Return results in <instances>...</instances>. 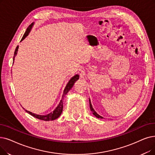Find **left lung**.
Listing matches in <instances>:
<instances>
[{
    "label": "left lung",
    "instance_id": "1",
    "mask_svg": "<svg viewBox=\"0 0 155 155\" xmlns=\"http://www.w3.org/2000/svg\"><path fill=\"white\" fill-rule=\"evenodd\" d=\"M89 104H90V109H91V110L92 111V113H93V115H94V116H95L96 117L98 118H103V117H102L101 116H100L99 115H98V114L95 111V110H94V108L92 107V104H91V102L90 99H89Z\"/></svg>",
    "mask_w": 155,
    "mask_h": 155
}]
</instances>
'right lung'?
<instances>
[{"label": "right lung", "instance_id": "obj_1", "mask_svg": "<svg viewBox=\"0 0 155 155\" xmlns=\"http://www.w3.org/2000/svg\"><path fill=\"white\" fill-rule=\"evenodd\" d=\"M33 24L34 23H31L28 27V28L26 29V32L25 33V34L23 35V37H22L21 40V42L22 41V40H23L26 37H27L29 34V33L30 32L33 26ZM18 48L19 46L18 45L16 47V50L15 51V54H14V57H13V63H14V61H15V56H16L17 54V52H18ZM79 78V75H78V74H77V75H75V76H73V77H71V78L69 80L68 83L67 84L65 89H64V92H63V96H62V99L60 101V102L59 103V104L58 105V106L56 107V109L54 110L52 112L48 114V115H37V114L35 113H33L29 111H27L25 110L26 112H27L28 113H29L30 115H31V116L34 117L35 118H37L39 120H44V121H50V120H55L56 118H58L60 115H61V114L63 111V99H64V97L66 96V94L68 93L70 89L72 88L74 84L75 83V82L77 81V80H78ZM25 109V108H23Z\"/></svg>", "mask_w": 155, "mask_h": 155}]
</instances>
